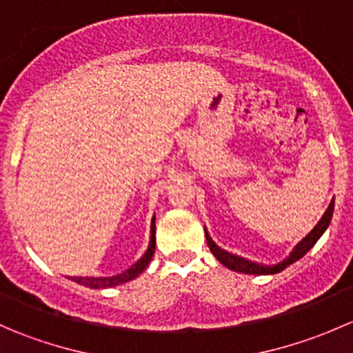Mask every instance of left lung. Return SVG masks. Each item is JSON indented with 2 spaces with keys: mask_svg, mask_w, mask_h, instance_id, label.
Wrapping results in <instances>:
<instances>
[{
  "mask_svg": "<svg viewBox=\"0 0 353 353\" xmlns=\"http://www.w3.org/2000/svg\"><path fill=\"white\" fill-rule=\"evenodd\" d=\"M333 210H334V198L331 199L330 206L326 208V212L323 213L321 220H319V222L312 227L311 232H309L307 236L301 241V243L295 244L294 249L288 252L287 258H283L282 261H279L276 265H261V263L251 261V259L243 258V256L232 254V252L225 251V249L220 248L219 244H215V241L210 237L208 230L205 229L206 243H208V248H210V251L213 252V256H215V258L219 259V261L222 263L225 268L232 270V272L245 273V275H275V273H280L282 270H285L288 265H292V263H295L297 259H301L302 256H304L305 252L312 248V245L321 239V236L326 232V229H328L330 223H331Z\"/></svg>",
  "mask_w": 353,
  "mask_h": 353,
  "instance_id": "obj_1",
  "label": "left lung"
}]
</instances>
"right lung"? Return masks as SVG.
Returning <instances> with one entry per match:
<instances>
[{"label":"right lung","mask_w":353,"mask_h":353,"mask_svg":"<svg viewBox=\"0 0 353 353\" xmlns=\"http://www.w3.org/2000/svg\"><path fill=\"white\" fill-rule=\"evenodd\" d=\"M155 252V215L152 216L150 223V241H148V248L145 251V254L138 259L134 265H131L130 268L124 270V272L117 273L112 276H70L71 282H77L80 285L88 287V288H109L121 285V283H126L130 280H134L137 276H140L143 273V270L147 268L148 263L152 261Z\"/></svg>","instance_id":"obj_1"}]
</instances>
